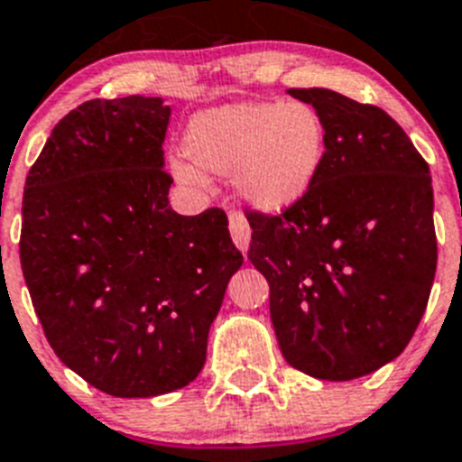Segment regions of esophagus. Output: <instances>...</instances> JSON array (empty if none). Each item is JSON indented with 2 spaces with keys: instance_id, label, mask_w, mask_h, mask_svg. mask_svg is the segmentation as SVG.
Segmentation results:
<instances>
[{
  "instance_id": "1",
  "label": "esophagus",
  "mask_w": 462,
  "mask_h": 462,
  "mask_svg": "<svg viewBox=\"0 0 462 462\" xmlns=\"http://www.w3.org/2000/svg\"><path fill=\"white\" fill-rule=\"evenodd\" d=\"M230 235L235 239L236 248L242 254H246L248 242H251V227H248V220L239 211H230Z\"/></svg>"
}]
</instances>
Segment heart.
<instances>
[{
    "instance_id": "heart-1",
    "label": "heart",
    "mask_w": 462,
    "mask_h": 462,
    "mask_svg": "<svg viewBox=\"0 0 462 462\" xmlns=\"http://www.w3.org/2000/svg\"><path fill=\"white\" fill-rule=\"evenodd\" d=\"M183 143L190 160H170L176 181L202 188L199 166L232 174L248 204L283 211L314 188L326 164L328 125L307 102H239L195 116Z\"/></svg>"
}]
</instances>
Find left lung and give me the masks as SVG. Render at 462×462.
Instances as JSON below:
<instances>
[{
	"label": "left lung",
	"instance_id": "1",
	"mask_svg": "<svg viewBox=\"0 0 462 462\" xmlns=\"http://www.w3.org/2000/svg\"><path fill=\"white\" fill-rule=\"evenodd\" d=\"M328 125L314 188L281 214L246 211L248 260L270 283L281 353L316 379L348 381L398 358L437 270L428 162L383 109L291 88Z\"/></svg>",
	"mask_w": 462,
	"mask_h": 462
}]
</instances>
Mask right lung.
Masks as SVG:
<instances>
[{
    "label": "right lung",
    "mask_w": 462,
    "mask_h": 462,
    "mask_svg": "<svg viewBox=\"0 0 462 462\" xmlns=\"http://www.w3.org/2000/svg\"><path fill=\"white\" fill-rule=\"evenodd\" d=\"M170 114L142 95L83 102L53 127L23 192L20 267L43 335L116 398H153L199 374L244 263L223 208L171 211Z\"/></svg>",
    "instance_id": "1"
}]
</instances>
